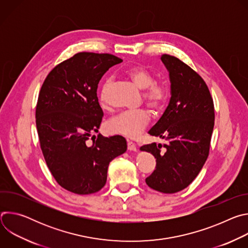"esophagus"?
I'll return each instance as SVG.
<instances>
[{
  "instance_id": "obj_1",
  "label": "esophagus",
  "mask_w": 248,
  "mask_h": 248,
  "mask_svg": "<svg viewBox=\"0 0 248 248\" xmlns=\"http://www.w3.org/2000/svg\"><path fill=\"white\" fill-rule=\"evenodd\" d=\"M127 149L129 151H136V146L132 141H127Z\"/></svg>"
}]
</instances>
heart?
<instances>
[{
    "mask_svg": "<svg viewBox=\"0 0 248 248\" xmlns=\"http://www.w3.org/2000/svg\"><path fill=\"white\" fill-rule=\"evenodd\" d=\"M125 75L137 88L144 90L143 100L152 112L159 113L164 109L170 95L166 84L154 82V76L143 66H132L126 70ZM113 80L108 78L101 88L99 103L102 108L108 107L107 98ZM149 121V114L145 110L128 111L112 118L106 124V129L113 134L135 138L147 126Z\"/></svg>",
    "mask_w": 248,
    "mask_h": 248,
    "instance_id": "b5f03b06",
    "label": "heart"
}]
</instances>
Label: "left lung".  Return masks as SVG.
I'll list each match as a JSON object with an SVG mask.
<instances>
[{
  "label": "left lung",
  "mask_w": 248,
  "mask_h": 248,
  "mask_svg": "<svg viewBox=\"0 0 248 248\" xmlns=\"http://www.w3.org/2000/svg\"><path fill=\"white\" fill-rule=\"evenodd\" d=\"M170 82V99L160 120L148 131L165 143H151L140 151L156 159L147 186L163 193L187 187L204 166L214 128V104L210 91L194 70L170 55H162ZM164 148V150L161 148Z\"/></svg>",
  "instance_id": "8db88e82"
}]
</instances>
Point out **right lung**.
I'll use <instances>...</instances> for the list:
<instances>
[{
  "mask_svg": "<svg viewBox=\"0 0 248 248\" xmlns=\"http://www.w3.org/2000/svg\"><path fill=\"white\" fill-rule=\"evenodd\" d=\"M122 62L110 54L78 53L54 67L41 87L36 106L41 149L57 183L70 192L99 191L107 182L110 162L127 149L121 135L99 134L92 145L87 144L104 116L98 83Z\"/></svg>",
  "mask_w": 248,
  "mask_h": 248,
  "instance_id": "obj_1",
  "label": "right lung"
}]
</instances>
